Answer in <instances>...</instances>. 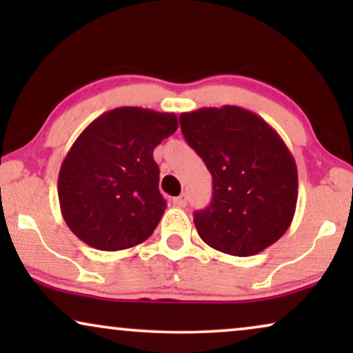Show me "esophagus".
Segmentation results:
<instances>
[{
    "label": "esophagus",
    "instance_id": "esophagus-1",
    "mask_svg": "<svg viewBox=\"0 0 353 353\" xmlns=\"http://www.w3.org/2000/svg\"><path fill=\"white\" fill-rule=\"evenodd\" d=\"M173 204H175L176 207H185L188 204V194H180L178 197H173Z\"/></svg>",
    "mask_w": 353,
    "mask_h": 353
}]
</instances>
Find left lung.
Wrapping results in <instances>:
<instances>
[{"label": "left lung", "mask_w": 353, "mask_h": 353, "mask_svg": "<svg viewBox=\"0 0 353 353\" xmlns=\"http://www.w3.org/2000/svg\"><path fill=\"white\" fill-rule=\"evenodd\" d=\"M183 137L214 183L210 204L194 212L201 239L220 252L250 257L286 233L297 205V165L281 137L238 105L180 115Z\"/></svg>", "instance_id": "obj_1"}]
</instances>
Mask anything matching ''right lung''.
Segmentation results:
<instances>
[{
    "label": "right lung",
    "mask_w": 353,
    "mask_h": 353,
    "mask_svg": "<svg viewBox=\"0 0 353 353\" xmlns=\"http://www.w3.org/2000/svg\"><path fill=\"white\" fill-rule=\"evenodd\" d=\"M176 128L173 112L130 105L104 112L80 133L57 180L61 214L77 238L112 252L152 234L167 209L152 152Z\"/></svg>",
    "instance_id": "add662e5"
}]
</instances>
